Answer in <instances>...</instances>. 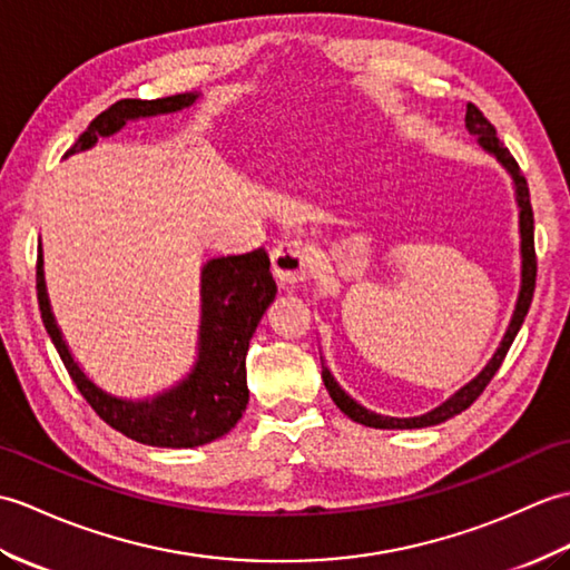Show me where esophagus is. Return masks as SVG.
<instances>
[{
  "label": "esophagus",
  "mask_w": 570,
  "mask_h": 570,
  "mask_svg": "<svg viewBox=\"0 0 570 570\" xmlns=\"http://www.w3.org/2000/svg\"><path fill=\"white\" fill-rule=\"evenodd\" d=\"M273 273L281 283L295 285L302 283L309 275V248L302 242H285L273 250Z\"/></svg>",
  "instance_id": "34e87169"
}]
</instances>
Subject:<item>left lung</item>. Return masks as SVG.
<instances>
[{
    "mask_svg": "<svg viewBox=\"0 0 570 570\" xmlns=\"http://www.w3.org/2000/svg\"><path fill=\"white\" fill-rule=\"evenodd\" d=\"M465 129L471 131L473 136H478L480 148H483L485 154H490L492 158H498L500 166L512 175V183H514L517 207H520V238H522V242H520L522 285H520V297H517V305H514V314L510 320L508 332H504V336L500 341L495 356L488 361L485 368L480 371L471 383H465L459 392H453V395L446 402H441L439 407H434L432 412H426V414H420V416H385V414L365 410L363 404L353 400L346 390H341V385L334 381V375L328 373V368L322 363V381L328 390V395H332V400L336 402V407L344 412L348 420L358 422L363 426H373V429H422V426H434V424L446 422V420H451V416H456L463 410L471 407V404L480 395H483V390L492 381V375L498 373L504 356H508L512 341H514L517 332H520V326L527 317L529 305H532L534 285H537V253H534V212H532V202H529L527 180H524V175H522L520 166H517V160L512 158L510 150L502 146L495 126H492L483 117V111H480L475 105H468V109H465Z\"/></svg>",
    "mask_w": 570,
    "mask_h": 570,
    "instance_id": "8db88e82",
    "label": "left lung"
}]
</instances>
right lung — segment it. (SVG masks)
I'll return each mask as SVG.
<instances>
[{
	"mask_svg": "<svg viewBox=\"0 0 570 570\" xmlns=\"http://www.w3.org/2000/svg\"><path fill=\"white\" fill-rule=\"evenodd\" d=\"M197 97V92H185L163 99H119L90 121L66 156L92 148L97 138L117 134L126 121L180 111L195 105ZM36 289L43 326L60 353V361L66 363L72 383L90 402V407L124 436L146 446L195 449L232 432L242 420L248 404V341L277 293L271 275V258L263 248L205 263L197 361L178 385L148 400L109 395L82 373L50 312L41 248H38L36 263Z\"/></svg>",
	"mask_w": 570,
	"mask_h": 570,
	"instance_id": "obj_1",
	"label": "right lung"
}]
</instances>
